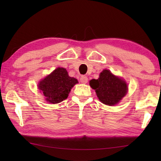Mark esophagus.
Instances as JSON below:
<instances>
[{
  "label": "esophagus",
  "mask_w": 161,
  "mask_h": 161,
  "mask_svg": "<svg viewBox=\"0 0 161 161\" xmlns=\"http://www.w3.org/2000/svg\"><path fill=\"white\" fill-rule=\"evenodd\" d=\"M80 81L83 84H86L88 82V77L85 76V75H82L80 77Z\"/></svg>",
  "instance_id": "esophagus-1"
}]
</instances>
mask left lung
Listing matches in <instances>:
<instances>
[{
    "label": "left lung",
    "instance_id": "obj_1",
    "mask_svg": "<svg viewBox=\"0 0 161 161\" xmlns=\"http://www.w3.org/2000/svg\"><path fill=\"white\" fill-rule=\"evenodd\" d=\"M90 86L95 90L99 100L109 106L118 104L127 92L125 81L108 70L102 71L98 80H91Z\"/></svg>",
    "mask_w": 161,
    "mask_h": 161
}]
</instances>
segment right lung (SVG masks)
I'll use <instances>...</instances> for the list:
<instances>
[{
	"mask_svg": "<svg viewBox=\"0 0 161 161\" xmlns=\"http://www.w3.org/2000/svg\"><path fill=\"white\" fill-rule=\"evenodd\" d=\"M77 83L78 81L76 79L68 76L65 68H58L40 81L39 88L45 96L46 101L57 104L66 100L72 87Z\"/></svg>",
	"mask_w": 161,
	"mask_h": 161,
	"instance_id": "obj_1",
	"label": "right lung"
}]
</instances>
